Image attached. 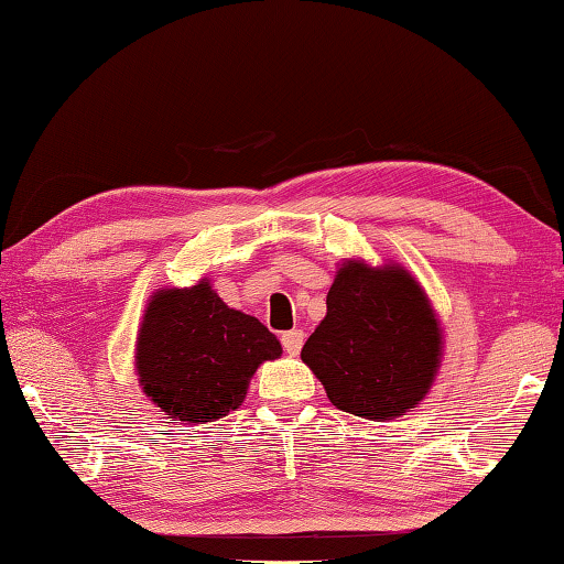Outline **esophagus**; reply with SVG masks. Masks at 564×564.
Wrapping results in <instances>:
<instances>
[{
  "mask_svg": "<svg viewBox=\"0 0 564 564\" xmlns=\"http://www.w3.org/2000/svg\"><path fill=\"white\" fill-rule=\"evenodd\" d=\"M303 330H289V333H283L281 335V343H283V347H285V352L289 355H299L301 352V347H303Z\"/></svg>",
  "mask_w": 564,
  "mask_h": 564,
  "instance_id": "obj_1",
  "label": "esophagus"
}]
</instances>
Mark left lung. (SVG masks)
<instances>
[{
  "label": "left lung",
  "instance_id": "obj_1",
  "mask_svg": "<svg viewBox=\"0 0 564 564\" xmlns=\"http://www.w3.org/2000/svg\"><path fill=\"white\" fill-rule=\"evenodd\" d=\"M442 357L444 330L422 283L402 263L362 259L337 265L327 313L301 350L327 399L370 422L414 412Z\"/></svg>",
  "mask_w": 564,
  "mask_h": 564
}]
</instances>
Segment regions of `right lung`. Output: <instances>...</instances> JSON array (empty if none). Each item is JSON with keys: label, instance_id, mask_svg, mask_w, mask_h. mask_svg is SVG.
I'll list each match as a JSON object with an SVG mask.
<instances>
[{"label": "right lung", "instance_id": "add662e5", "mask_svg": "<svg viewBox=\"0 0 564 564\" xmlns=\"http://www.w3.org/2000/svg\"><path fill=\"white\" fill-rule=\"evenodd\" d=\"M283 347L259 317L229 308L209 279L150 295L135 337L142 392L172 422L207 424L239 409L253 372Z\"/></svg>", "mask_w": 564, "mask_h": 564}]
</instances>
